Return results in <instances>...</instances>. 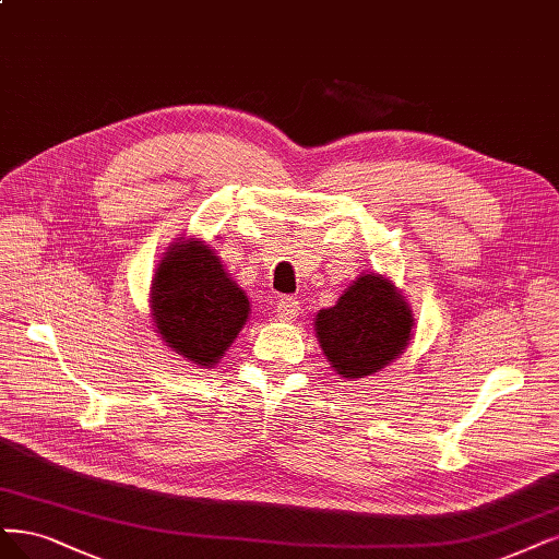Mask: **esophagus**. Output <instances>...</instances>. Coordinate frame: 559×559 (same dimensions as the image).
<instances>
[{"instance_id":"34e87169","label":"esophagus","mask_w":559,"mask_h":559,"mask_svg":"<svg viewBox=\"0 0 559 559\" xmlns=\"http://www.w3.org/2000/svg\"><path fill=\"white\" fill-rule=\"evenodd\" d=\"M300 314V302L292 296H284L277 300V317L282 321H294Z\"/></svg>"}]
</instances>
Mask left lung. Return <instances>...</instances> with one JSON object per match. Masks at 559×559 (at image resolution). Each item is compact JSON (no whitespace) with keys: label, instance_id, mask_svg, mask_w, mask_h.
<instances>
[{"label":"left lung","instance_id":"obj_1","mask_svg":"<svg viewBox=\"0 0 559 559\" xmlns=\"http://www.w3.org/2000/svg\"><path fill=\"white\" fill-rule=\"evenodd\" d=\"M414 314L395 282L362 273L329 310H319L314 333L331 368L346 381L381 372L414 337Z\"/></svg>","mask_w":559,"mask_h":559}]
</instances>
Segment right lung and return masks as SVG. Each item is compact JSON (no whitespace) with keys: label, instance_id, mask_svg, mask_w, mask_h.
Listing matches in <instances>:
<instances>
[{"label":"right lung","instance_id":"right-lung-1","mask_svg":"<svg viewBox=\"0 0 559 559\" xmlns=\"http://www.w3.org/2000/svg\"><path fill=\"white\" fill-rule=\"evenodd\" d=\"M249 314L242 286L205 240L189 236L166 247L150 286V317L170 352L194 368H213Z\"/></svg>","mask_w":559,"mask_h":559}]
</instances>
